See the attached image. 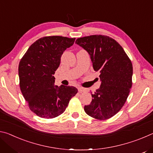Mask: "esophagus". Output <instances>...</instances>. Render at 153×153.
Here are the masks:
<instances>
[{"mask_svg": "<svg viewBox=\"0 0 153 153\" xmlns=\"http://www.w3.org/2000/svg\"><path fill=\"white\" fill-rule=\"evenodd\" d=\"M77 90H78V91L79 92H84L86 91V89L84 88H82V87H78L77 88Z\"/></svg>", "mask_w": 153, "mask_h": 153, "instance_id": "1", "label": "esophagus"}]
</instances>
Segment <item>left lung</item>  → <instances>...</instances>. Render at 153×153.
<instances>
[{
  "instance_id": "1",
  "label": "left lung",
  "mask_w": 153,
  "mask_h": 153,
  "mask_svg": "<svg viewBox=\"0 0 153 153\" xmlns=\"http://www.w3.org/2000/svg\"><path fill=\"white\" fill-rule=\"evenodd\" d=\"M76 43L90 55L94 71L100 72V88L92 94V102L84 106L87 115L106 120L117 114L125 104L132 86L133 67L120 44L104 35L77 38Z\"/></svg>"
}]
</instances>
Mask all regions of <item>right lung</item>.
I'll use <instances>...</instances> for the list:
<instances>
[{
  "mask_svg": "<svg viewBox=\"0 0 153 153\" xmlns=\"http://www.w3.org/2000/svg\"><path fill=\"white\" fill-rule=\"evenodd\" d=\"M76 38L51 36L40 38L27 49L19 64V86L30 110L40 117L53 119L65 111L77 94L74 86H55L61 57Z\"/></svg>",
  "mask_w": 153,
  "mask_h": 153,
  "instance_id": "add662e5",
  "label": "right lung"
}]
</instances>
